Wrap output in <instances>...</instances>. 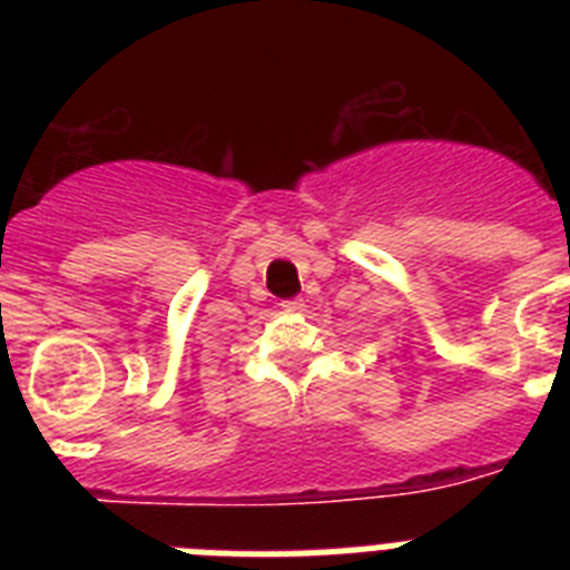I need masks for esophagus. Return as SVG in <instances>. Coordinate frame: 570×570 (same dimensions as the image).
<instances>
[{
    "mask_svg": "<svg viewBox=\"0 0 570 570\" xmlns=\"http://www.w3.org/2000/svg\"><path fill=\"white\" fill-rule=\"evenodd\" d=\"M279 305L285 311H305V299H299V296H296V299H282Z\"/></svg>",
    "mask_w": 570,
    "mask_h": 570,
    "instance_id": "esophagus-1",
    "label": "esophagus"
}]
</instances>
